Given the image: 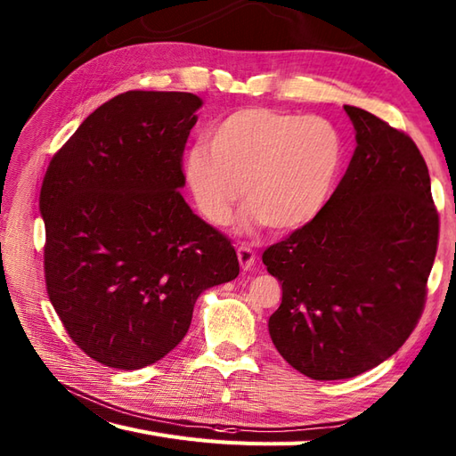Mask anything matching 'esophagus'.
<instances>
[{"instance_id": "obj_1", "label": "esophagus", "mask_w": 456, "mask_h": 456, "mask_svg": "<svg viewBox=\"0 0 456 456\" xmlns=\"http://www.w3.org/2000/svg\"><path fill=\"white\" fill-rule=\"evenodd\" d=\"M237 258H239V265L243 270H250L256 263V253L248 245H240L237 248Z\"/></svg>"}]
</instances>
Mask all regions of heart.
I'll use <instances>...</instances> for the list:
<instances>
[{
    "label": "heart",
    "instance_id": "1",
    "mask_svg": "<svg viewBox=\"0 0 456 456\" xmlns=\"http://www.w3.org/2000/svg\"><path fill=\"white\" fill-rule=\"evenodd\" d=\"M182 160L183 180L211 225H227L243 198L245 225L294 231L315 219L343 167L338 129L319 115L243 108L208 131Z\"/></svg>",
    "mask_w": 456,
    "mask_h": 456
}]
</instances>
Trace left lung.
<instances>
[{
  "label": "left lung",
  "mask_w": 456,
  "mask_h": 456,
  "mask_svg": "<svg viewBox=\"0 0 456 456\" xmlns=\"http://www.w3.org/2000/svg\"><path fill=\"white\" fill-rule=\"evenodd\" d=\"M356 149L315 219L263 255L282 282L268 319L278 353L314 380H343L384 362L418 325L437 255L439 213L408 134L345 105Z\"/></svg>",
  "instance_id": "left-lung-1"
}]
</instances>
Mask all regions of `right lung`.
Listing matches in <instances>:
<instances>
[{
	"label": "right lung",
	"mask_w": 456,
	"mask_h": 456,
	"mask_svg": "<svg viewBox=\"0 0 456 456\" xmlns=\"http://www.w3.org/2000/svg\"><path fill=\"white\" fill-rule=\"evenodd\" d=\"M201 103L188 92L115 95L46 168V292L72 341L105 366L160 361L186 337L203 289L239 274L231 240L180 193Z\"/></svg>",
	"instance_id": "right-lung-1"
}]
</instances>
